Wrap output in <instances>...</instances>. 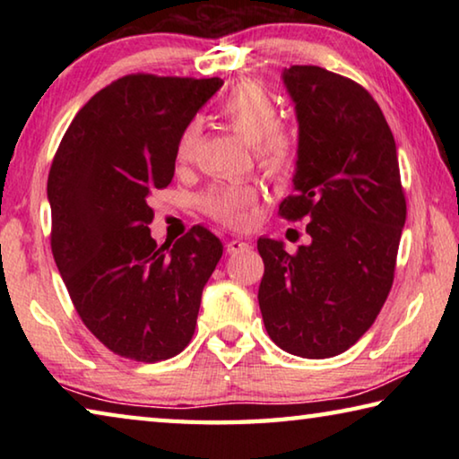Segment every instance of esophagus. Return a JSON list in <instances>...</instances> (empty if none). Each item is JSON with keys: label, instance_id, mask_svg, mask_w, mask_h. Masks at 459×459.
Listing matches in <instances>:
<instances>
[{"label": "esophagus", "instance_id": "esophagus-1", "mask_svg": "<svg viewBox=\"0 0 459 459\" xmlns=\"http://www.w3.org/2000/svg\"><path fill=\"white\" fill-rule=\"evenodd\" d=\"M247 248H248V243H245V240H240V238H232L227 243V253L229 255L243 253V251H247Z\"/></svg>", "mask_w": 459, "mask_h": 459}]
</instances>
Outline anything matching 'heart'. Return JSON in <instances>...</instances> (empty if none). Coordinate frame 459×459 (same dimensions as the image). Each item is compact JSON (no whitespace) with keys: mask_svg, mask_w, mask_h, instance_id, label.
<instances>
[{"mask_svg":"<svg viewBox=\"0 0 459 459\" xmlns=\"http://www.w3.org/2000/svg\"><path fill=\"white\" fill-rule=\"evenodd\" d=\"M222 117L232 131L255 147L259 164L269 172H283L293 155V139L290 131L277 123V107L263 87L255 82H240L224 97L221 105ZM198 126L190 123L182 131L176 145V160L188 161L196 145ZM259 192L247 182L216 184L202 198L204 211L212 219L230 227H245L251 222L257 206Z\"/></svg>","mask_w":459,"mask_h":459,"instance_id":"b5f03b06","label":"heart"}]
</instances>
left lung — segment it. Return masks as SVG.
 Segmentation results:
<instances>
[{"label":"left lung","mask_w":459,"mask_h":459,"mask_svg":"<svg viewBox=\"0 0 459 459\" xmlns=\"http://www.w3.org/2000/svg\"><path fill=\"white\" fill-rule=\"evenodd\" d=\"M298 117L293 194L283 219L312 240L287 253L261 237L259 307L269 338L301 359L348 351L383 307L407 219L394 137L360 84L320 66L283 68Z\"/></svg>","instance_id":"1"}]
</instances>
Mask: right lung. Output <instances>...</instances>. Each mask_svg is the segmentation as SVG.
Segmentation results:
<instances>
[{
    "label": "right lung",
    "mask_w": 459,
    "mask_h": 459,
    "mask_svg": "<svg viewBox=\"0 0 459 459\" xmlns=\"http://www.w3.org/2000/svg\"><path fill=\"white\" fill-rule=\"evenodd\" d=\"M221 79L129 74L84 105L48 174L52 255L84 325L115 354L160 362L192 340L222 243L194 227L152 238V190L172 182L176 145Z\"/></svg>",
    "instance_id": "obj_1"
}]
</instances>
